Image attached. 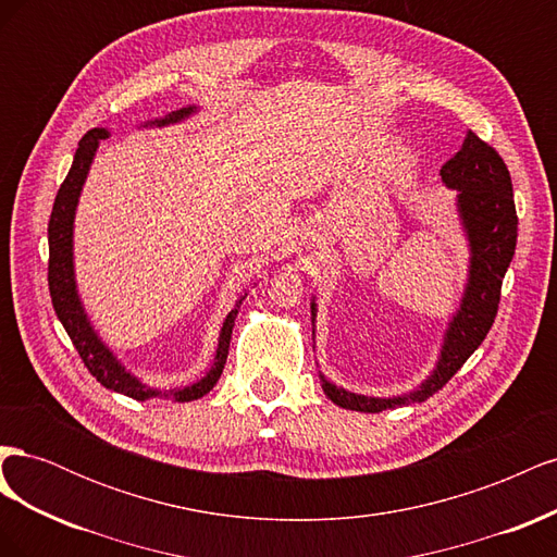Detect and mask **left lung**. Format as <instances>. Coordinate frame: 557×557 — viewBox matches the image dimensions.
Segmentation results:
<instances>
[{
  "mask_svg": "<svg viewBox=\"0 0 557 557\" xmlns=\"http://www.w3.org/2000/svg\"><path fill=\"white\" fill-rule=\"evenodd\" d=\"M442 183L455 193V213L465 234L469 260L462 295L448 318L440 356L434 369L413 391L393 397H372L346 391L332 383L318 369L323 393L336 407L362 413H379L385 409L407 407L411 401H425L450 381V376L467 362L485 334L495 323L502 278L513 260L518 218L513 205V185L507 164L495 153V148L483 144L474 132H467L462 148L442 166ZM318 305L311 297V325L315 344ZM315 348V346H313ZM318 367V362H315Z\"/></svg>",
  "mask_w": 557,
  "mask_h": 557,
  "instance_id": "8db88e82",
  "label": "left lung"
}]
</instances>
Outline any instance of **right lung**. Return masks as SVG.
Returning a JSON list of instances; mask_svg holds the SVG:
<instances>
[{"mask_svg": "<svg viewBox=\"0 0 557 557\" xmlns=\"http://www.w3.org/2000/svg\"><path fill=\"white\" fill-rule=\"evenodd\" d=\"M197 113H199V107L188 104V107L176 109L162 117L146 121L139 127H170V125L188 121V117H193ZM109 137H111V132L107 127H95L81 139L74 162H72V170H70V174H66L64 183L58 190L53 213H50V221H48L50 299H53V309L60 318L62 327L66 330L70 339L74 342L81 360L86 362L90 374L104 387H109V391L127 395V397L139 399V401H146L150 397H164L172 401H193V399H199L207 393H211L218 379H221L225 362H227L234 320H237L239 307L246 299L248 290H244V295H239V299L234 301L232 311L225 315L221 334H218L213 362L205 372V376H199L197 381L178 385V387H153V385L144 383L137 374H132L129 369L121 360H117L111 346L95 330L92 320L88 315V309H86V305H83L81 293H78V283H76V262H74V221H76L78 199L83 193V185H86V181H88L99 144Z\"/></svg>", "mask_w": 557, "mask_h": 557, "instance_id": "obj_1", "label": "right lung"}]
</instances>
